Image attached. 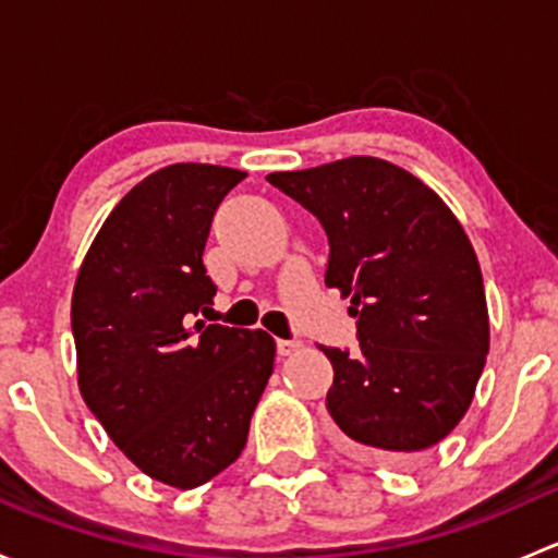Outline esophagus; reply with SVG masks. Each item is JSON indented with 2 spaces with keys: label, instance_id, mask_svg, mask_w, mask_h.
Returning a JSON list of instances; mask_svg holds the SVG:
<instances>
[{
  "label": "esophagus",
  "instance_id": "obj_1",
  "mask_svg": "<svg viewBox=\"0 0 558 558\" xmlns=\"http://www.w3.org/2000/svg\"><path fill=\"white\" fill-rule=\"evenodd\" d=\"M275 345H278L280 356H291V353H294V351H300L302 342L300 340H278V342H275Z\"/></svg>",
  "mask_w": 558,
  "mask_h": 558
}]
</instances>
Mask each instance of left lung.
Instances as JSON below:
<instances>
[{
    "label": "left lung",
    "mask_w": 558,
    "mask_h": 558,
    "mask_svg": "<svg viewBox=\"0 0 558 558\" xmlns=\"http://www.w3.org/2000/svg\"><path fill=\"white\" fill-rule=\"evenodd\" d=\"M329 238L326 286L351 296L356 351L326 410L356 456L408 464L464 418L488 353L481 264L446 202L391 161L351 156L267 174Z\"/></svg>",
    "instance_id": "1"
}]
</instances>
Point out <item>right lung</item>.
Wrapping results in <instances>:
<instances>
[{"label":"right lung","mask_w":558,"mask_h":558,"mask_svg":"<svg viewBox=\"0 0 558 558\" xmlns=\"http://www.w3.org/2000/svg\"><path fill=\"white\" fill-rule=\"evenodd\" d=\"M243 178L216 165L148 174L112 207L72 291L88 410L126 459L174 488L243 453L272 375L267 331L196 320L218 291L202 262L213 216Z\"/></svg>","instance_id":"add662e5"}]
</instances>
